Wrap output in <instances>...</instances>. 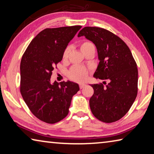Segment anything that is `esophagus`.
<instances>
[{
  "instance_id": "34e87169",
  "label": "esophagus",
  "mask_w": 154,
  "mask_h": 154,
  "mask_svg": "<svg viewBox=\"0 0 154 154\" xmlns=\"http://www.w3.org/2000/svg\"><path fill=\"white\" fill-rule=\"evenodd\" d=\"M85 85H85V83H81V84L79 85V88H80V89H82V88H84V87L85 86Z\"/></svg>"
}]
</instances>
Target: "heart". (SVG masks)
<instances>
[{
  "label": "heart",
  "mask_w": 154,
  "mask_h": 154,
  "mask_svg": "<svg viewBox=\"0 0 154 154\" xmlns=\"http://www.w3.org/2000/svg\"><path fill=\"white\" fill-rule=\"evenodd\" d=\"M91 48H94L93 44L90 42V41H84L81 44V50L84 52L87 49ZM70 51V48H67L65 49L63 53V58H66L69 55ZM88 75V71L86 69L80 66H75L71 69L69 72V77L71 78L72 80L78 82H82L86 80Z\"/></svg>",
  "instance_id": "heart-1"
}]
</instances>
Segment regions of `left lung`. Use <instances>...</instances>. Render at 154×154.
<instances>
[{"mask_svg": "<svg viewBox=\"0 0 154 154\" xmlns=\"http://www.w3.org/2000/svg\"><path fill=\"white\" fill-rule=\"evenodd\" d=\"M82 36L92 41L97 49L99 63L94 77L109 82L105 87L102 83L91 84L94 89L90 99L91 111L105 123L118 121L127 113L137 97L136 62L126 44L110 31L85 27L77 35Z\"/></svg>", "mask_w": 154, "mask_h": 154, "instance_id": "obj_1", "label": "left lung"}]
</instances>
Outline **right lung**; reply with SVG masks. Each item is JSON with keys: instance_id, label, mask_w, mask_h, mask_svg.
I'll list each match as a JSON object with an SVG mask.
<instances>
[{"instance_id": "right-lung-1", "label": "right lung", "mask_w": 154, "mask_h": 154, "mask_svg": "<svg viewBox=\"0 0 154 154\" xmlns=\"http://www.w3.org/2000/svg\"><path fill=\"white\" fill-rule=\"evenodd\" d=\"M81 26L46 28L31 41L20 63V92L28 108L40 120L54 124L69 113L72 96L79 90L77 83H51L55 65Z\"/></svg>"}]
</instances>
